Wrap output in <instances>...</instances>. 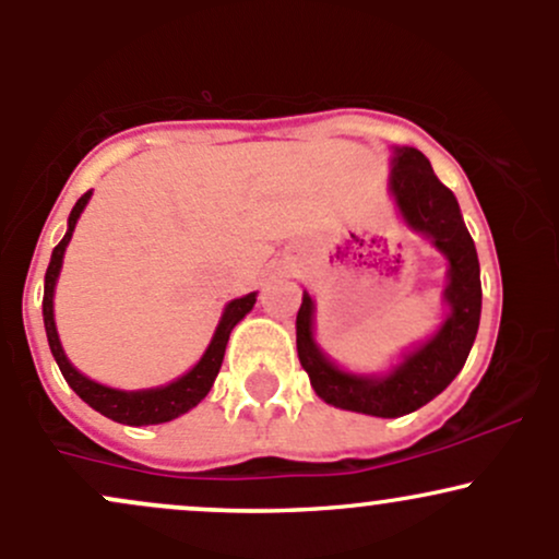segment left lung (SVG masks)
Instances as JSON below:
<instances>
[{
  "label": "left lung",
  "instance_id": "8db88e82",
  "mask_svg": "<svg viewBox=\"0 0 559 559\" xmlns=\"http://www.w3.org/2000/svg\"><path fill=\"white\" fill-rule=\"evenodd\" d=\"M391 194L400 213L415 230L426 234L449 260V284L444 292L452 307L439 333L404 357L394 373L383 378L352 376L338 370L312 338V299L301 297L297 312V352L301 368L310 376L320 400L352 413L376 418H402L439 396L463 370L476 342L480 320V267L476 243L467 234L460 204L452 191L436 178L426 155L413 146H396L391 168Z\"/></svg>",
  "mask_w": 559,
  "mask_h": 559
}]
</instances>
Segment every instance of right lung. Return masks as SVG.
I'll return each instance as SVG.
<instances>
[{"label":"right lung","mask_w":559,"mask_h":559,"mask_svg":"<svg viewBox=\"0 0 559 559\" xmlns=\"http://www.w3.org/2000/svg\"><path fill=\"white\" fill-rule=\"evenodd\" d=\"M88 197H92V191H86V194L75 202L73 213L68 217V234L62 236V241L55 247L47 275H44V329H47L49 349H52L55 360L60 365L68 386L73 389L75 394L88 404V407H94L96 413L105 415V418H110L115 423H126V426H155V423H168L173 418H178V415L189 413L191 407H197V404L207 396V391L213 389L217 370H221L223 365V355H226L230 331H234V325L239 323L249 310H252L254 301H258V294H247V297L230 301L226 312H223L221 325H217L213 342H210L202 360H199L183 378L168 383V386L146 389V391H118V389H107L102 386V383L88 381L86 376H81L79 370L68 362L66 352H62L60 346V338H57L55 310H52L55 284L62 267V254H66V247L70 236H73V228L75 223H79L83 207H86Z\"/></svg>","instance_id":"obj_1"}]
</instances>
